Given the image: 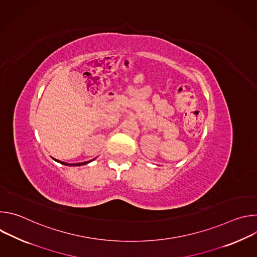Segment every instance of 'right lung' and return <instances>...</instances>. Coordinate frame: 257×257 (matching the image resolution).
<instances>
[{"mask_svg":"<svg viewBox=\"0 0 257 257\" xmlns=\"http://www.w3.org/2000/svg\"><path fill=\"white\" fill-rule=\"evenodd\" d=\"M57 161V160H55ZM58 163L62 164V165H65V166H82V165H85V164H88L89 162H85V163H78V164H67V163H64V162H61V161H57Z\"/></svg>","mask_w":257,"mask_h":257,"instance_id":"add662e5","label":"right lung"}]
</instances>
